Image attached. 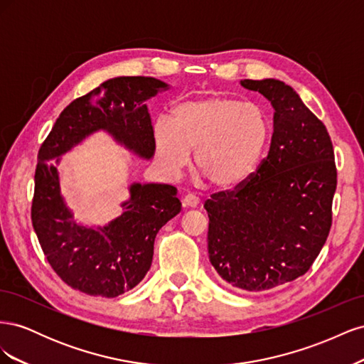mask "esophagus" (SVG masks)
<instances>
[{"mask_svg": "<svg viewBox=\"0 0 364 364\" xmlns=\"http://www.w3.org/2000/svg\"><path fill=\"white\" fill-rule=\"evenodd\" d=\"M182 202H183V206H188V208H196L197 205L200 203L199 197L194 196V194H186V196L183 197Z\"/></svg>", "mask_w": 364, "mask_h": 364, "instance_id": "1", "label": "esophagus"}]
</instances>
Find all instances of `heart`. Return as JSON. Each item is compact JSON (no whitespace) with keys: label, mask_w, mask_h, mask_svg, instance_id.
Here are the masks:
<instances>
[{"label":"heart","mask_w":364,"mask_h":364,"mask_svg":"<svg viewBox=\"0 0 364 364\" xmlns=\"http://www.w3.org/2000/svg\"><path fill=\"white\" fill-rule=\"evenodd\" d=\"M272 134L259 106L228 97H205L176 106L173 121L153 126L156 158L167 174H178L194 150V167L217 188L247 181L266 151Z\"/></svg>","instance_id":"1"}]
</instances>
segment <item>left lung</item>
Here are the masks:
<instances>
[{"mask_svg": "<svg viewBox=\"0 0 364 364\" xmlns=\"http://www.w3.org/2000/svg\"><path fill=\"white\" fill-rule=\"evenodd\" d=\"M269 98V155L234 190L211 194L208 253L232 287L262 291L302 277L333 225L334 149L325 124L281 80H241Z\"/></svg>", "mask_w": 364, "mask_h": 364, "instance_id": "obj_1", "label": "left lung"}]
</instances>
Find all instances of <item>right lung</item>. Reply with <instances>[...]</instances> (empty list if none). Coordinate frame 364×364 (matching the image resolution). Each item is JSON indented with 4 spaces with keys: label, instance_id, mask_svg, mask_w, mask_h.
Masks as SVG:
<instances>
[{
    "label": "right lung",
    "instance_id": "right-lung-1",
    "mask_svg": "<svg viewBox=\"0 0 364 364\" xmlns=\"http://www.w3.org/2000/svg\"><path fill=\"white\" fill-rule=\"evenodd\" d=\"M164 82L153 77H117L75 98L54 123L38 153L31 223L43 255L71 289L117 297L138 285L153 259L158 230L181 211L173 185L134 183L126 213L100 229L77 225L50 162L95 130H106L144 158L155 153L151 118L144 105Z\"/></svg>",
    "mask_w": 364,
    "mask_h": 364
}]
</instances>
